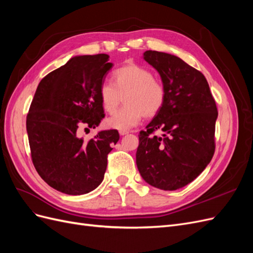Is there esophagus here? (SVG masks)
Here are the masks:
<instances>
[{"label": "esophagus", "instance_id": "34e87169", "mask_svg": "<svg viewBox=\"0 0 253 253\" xmlns=\"http://www.w3.org/2000/svg\"><path fill=\"white\" fill-rule=\"evenodd\" d=\"M119 134H120L121 136H125V135L128 134V131H124V129H120V131H119Z\"/></svg>", "mask_w": 253, "mask_h": 253}]
</instances>
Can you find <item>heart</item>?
Masks as SVG:
<instances>
[{
    "instance_id": "b5f03b06",
    "label": "heart",
    "mask_w": 253,
    "mask_h": 253,
    "mask_svg": "<svg viewBox=\"0 0 253 253\" xmlns=\"http://www.w3.org/2000/svg\"><path fill=\"white\" fill-rule=\"evenodd\" d=\"M112 77L113 84L103 82L99 88L102 108L106 113H115L122 102V97H125L126 106L106 119L109 127L126 131L138 125L143 116L153 118L163 110L166 88L148 68L127 64L115 71Z\"/></svg>"
}]
</instances>
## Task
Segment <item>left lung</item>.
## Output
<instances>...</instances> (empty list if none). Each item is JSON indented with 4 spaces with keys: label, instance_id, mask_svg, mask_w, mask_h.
Returning a JSON list of instances; mask_svg holds the SVG:
<instances>
[{
    "label": "left lung",
    "instance_id": "1",
    "mask_svg": "<svg viewBox=\"0 0 253 253\" xmlns=\"http://www.w3.org/2000/svg\"><path fill=\"white\" fill-rule=\"evenodd\" d=\"M143 59L159 73L167 98L147 131L139 133L137 168L149 185L177 190L193 181L213 157L215 100L205 76L180 58L147 50ZM156 130L163 135L156 136Z\"/></svg>",
    "mask_w": 253,
    "mask_h": 253
}]
</instances>
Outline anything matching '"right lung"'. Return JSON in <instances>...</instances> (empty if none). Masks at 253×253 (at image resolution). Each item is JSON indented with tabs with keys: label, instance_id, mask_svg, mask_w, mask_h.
Instances as JSON below:
<instances>
[{
	"label": "right lung",
	"instance_id": "right-lung-1",
	"mask_svg": "<svg viewBox=\"0 0 253 253\" xmlns=\"http://www.w3.org/2000/svg\"><path fill=\"white\" fill-rule=\"evenodd\" d=\"M109 58H72L45 76L30 104L26 129L33 164L48 186L65 194H85L100 185L108 154L119 140L117 129L87 141L80 136L104 118L99 88L113 66Z\"/></svg>",
	"mask_w": 253,
	"mask_h": 253
}]
</instances>
